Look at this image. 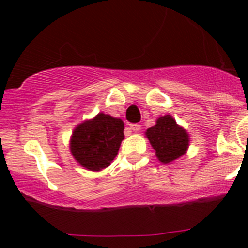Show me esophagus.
Wrapping results in <instances>:
<instances>
[{"mask_svg":"<svg viewBox=\"0 0 248 248\" xmlns=\"http://www.w3.org/2000/svg\"><path fill=\"white\" fill-rule=\"evenodd\" d=\"M129 128H131L133 132H138V131H140V128H141V126L138 124H129Z\"/></svg>","mask_w":248,"mask_h":248,"instance_id":"obj_1","label":"esophagus"}]
</instances>
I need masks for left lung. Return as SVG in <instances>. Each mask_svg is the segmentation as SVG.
Returning <instances> with one entry per match:
<instances>
[{"label": "left lung", "instance_id": "1", "mask_svg": "<svg viewBox=\"0 0 248 248\" xmlns=\"http://www.w3.org/2000/svg\"><path fill=\"white\" fill-rule=\"evenodd\" d=\"M145 136L156 151L159 162L167 164L186 154L189 145V136L176 124L170 115L157 119L156 124L150 127Z\"/></svg>", "mask_w": 248, "mask_h": 248}]
</instances>
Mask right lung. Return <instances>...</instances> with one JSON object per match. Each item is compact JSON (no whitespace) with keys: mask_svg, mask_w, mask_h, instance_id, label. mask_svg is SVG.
<instances>
[{"mask_svg":"<svg viewBox=\"0 0 248 248\" xmlns=\"http://www.w3.org/2000/svg\"><path fill=\"white\" fill-rule=\"evenodd\" d=\"M124 129L121 119L101 112L76 127L71 138L72 155L89 170H102L116 157L124 138Z\"/></svg>","mask_w":248,"mask_h":248,"instance_id":"1","label":"right lung"}]
</instances>
